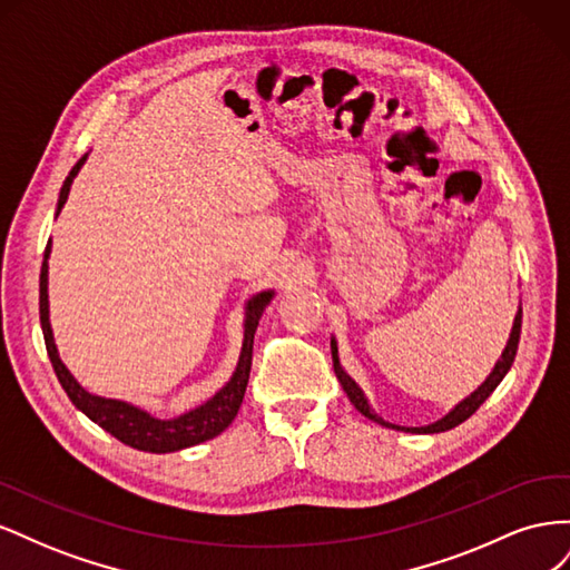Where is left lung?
<instances>
[{
    "instance_id": "8db88e82",
    "label": "left lung",
    "mask_w": 570,
    "mask_h": 570,
    "mask_svg": "<svg viewBox=\"0 0 570 570\" xmlns=\"http://www.w3.org/2000/svg\"><path fill=\"white\" fill-rule=\"evenodd\" d=\"M521 323H523V308L519 306V312H515V318H513V327H511V335H509L507 347H504L502 356H499V361H497V364H494L492 373L485 377V383H482L478 390H473L469 396H465V400H461V402H459V404H456V406H454L450 413H446V416H442L440 421L430 423V425H421V428L394 425V423L385 421L383 416H377V413L371 409V404H368V400H366L364 390H361V387L356 385L354 377H352L347 371L342 368V364H340V354H337V340H335V337H331L333 368H335V375H337V381H340L342 390L347 392L350 402L354 404V409L361 413V416L371 419V421H373V423H377V425H385V428H392V430H402V433H416V435H433V433H444V430H452V428H456L459 423H463L465 419H471L473 413L480 409V404L485 402L488 396L494 392V387L504 381V375L509 373V368H511V364H513V358H515V350H519V340H521Z\"/></svg>"
}]
</instances>
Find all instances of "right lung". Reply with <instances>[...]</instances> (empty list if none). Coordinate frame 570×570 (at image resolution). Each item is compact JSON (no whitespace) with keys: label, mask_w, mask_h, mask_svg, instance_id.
Wrapping results in <instances>:
<instances>
[{"label":"right lung","mask_w":570,"mask_h":570,"mask_svg":"<svg viewBox=\"0 0 570 570\" xmlns=\"http://www.w3.org/2000/svg\"><path fill=\"white\" fill-rule=\"evenodd\" d=\"M88 161V154L71 168V174L63 180L59 202H57V216L61 214L63 204L68 199V193H71L73 178L80 174L82 164ZM49 254H51V239L47 243L45 249V262L40 271V325H42V335L47 344V354L51 366H55V373L59 377L61 387L66 390L68 400L80 409L85 416L95 421L99 428H105L107 433H111L116 440L124 444L132 446V450L140 452H151V454H168V452H180L187 450V446H195L199 442L214 440L226 430L233 419L237 416L239 406H243L245 400V390L249 383V368H252V347H254V333L262 314L266 312V306L271 304L275 292L264 289L256 292L252 299L245 304V337H243V350H239L237 366L230 375V381L223 385L212 400H206L204 404L189 409L176 419H157L151 416L149 411L120 402V400H109V396H99L85 390L71 371L66 368L63 361L59 358L57 344H55V333H51V323H49V295H47V283H49Z\"/></svg>","instance_id":"right-lung-1"}]
</instances>
